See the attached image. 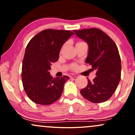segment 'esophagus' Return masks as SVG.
Listing matches in <instances>:
<instances>
[{"label":"esophagus","instance_id":"1","mask_svg":"<svg viewBox=\"0 0 135 135\" xmlns=\"http://www.w3.org/2000/svg\"><path fill=\"white\" fill-rule=\"evenodd\" d=\"M79 75H77V74H72V75H70V77L72 78V77H77Z\"/></svg>","mask_w":135,"mask_h":135}]
</instances>
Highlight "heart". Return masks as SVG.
Segmentation results:
<instances>
[{"mask_svg":"<svg viewBox=\"0 0 135 135\" xmlns=\"http://www.w3.org/2000/svg\"><path fill=\"white\" fill-rule=\"evenodd\" d=\"M63 47H64V46H63ZM75 66H74V69H75Z\"/></svg>","mask_w":135,"mask_h":135,"instance_id":"b5f03b06","label":"heart"}]
</instances>
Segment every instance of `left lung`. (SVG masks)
<instances>
[{
  "mask_svg": "<svg viewBox=\"0 0 135 135\" xmlns=\"http://www.w3.org/2000/svg\"><path fill=\"white\" fill-rule=\"evenodd\" d=\"M78 37L88 44L86 62L96 70L95 78L88 79L86 88L80 90L82 96L94 103L108 100L117 88L121 75V61L115 43L98 28H91L73 30Z\"/></svg>",
  "mask_w": 135,
  "mask_h": 135,
  "instance_id": "left-lung-1",
  "label": "left lung"
}]
</instances>
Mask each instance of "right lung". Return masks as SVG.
I'll return each instance as SVG.
<instances>
[{
    "label": "right lung",
    "mask_w": 135,
    "mask_h": 135,
    "mask_svg": "<svg viewBox=\"0 0 135 135\" xmlns=\"http://www.w3.org/2000/svg\"><path fill=\"white\" fill-rule=\"evenodd\" d=\"M70 30L46 29L35 35L27 44L22 64V83L32 102L43 105L58 100L66 75L53 78L49 74L52 63L58 61L63 44L74 35Z\"/></svg>",
    "instance_id": "add662e5"
}]
</instances>
